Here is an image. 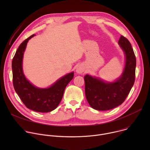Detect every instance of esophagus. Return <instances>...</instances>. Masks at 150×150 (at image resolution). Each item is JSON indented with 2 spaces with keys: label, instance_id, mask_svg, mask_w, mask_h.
Masks as SVG:
<instances>
[{
  "label": "esophagus",
  "instance_id": "34e87169",
  "mask_svg": "<svg viewBox=\"0 0 150 150\" xmlns=\"http://www.w3.org/2000/svg\"><path fill=\"white\" fill-rule=\"evenodd\" d=\"M84 71V67L82 65H79L76 69V72L77 74H82Z\"/></svg>",
  "mask_w": 150,
  "mask_h": 150
}]
</instances>
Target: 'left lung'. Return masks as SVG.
<instances>
[{
    "mask_svg": "<svg viewBox=\"0 0 150 150\" xmlns=\"http://www.w3.org/2000/svg\"><path fill=\"white\" fill-rule=\"evenodd\" d=\"M118 43L125 56V65L121 76L113 82L85 75V93L92 108L108 110L120 105L129 94L135 78L136 57L132 46L126 38L121 35Z\"/></svg>",
    "mask_w": 150,
    "mask_h": 150,
    "instance_id": "8db88e82",
    "label": "left lung"
}]
</instances>
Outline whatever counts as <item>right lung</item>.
<instances>
[{"instance_id": "add662e5", "label": "right lung", "mask_w": 150, "mask_h": 150, "mask_svg": "<svg viewBox=\"0 0 150 150\" xmlns=\"http://www.w3.org/2000/svg\"><path fill=\"white\" fill-rule=\"evenodd\" d=\"M34 35H31L20 45L12 59L13 84L16 93L28 109L47 113L58 106L66 87L74 78V72L62 76L46 88H38L27 80L23 72V59L27 42Z\"/></svg>"}]
</instances>
